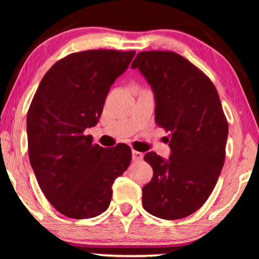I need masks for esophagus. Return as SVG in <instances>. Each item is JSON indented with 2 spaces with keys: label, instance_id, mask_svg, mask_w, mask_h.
<instances>
[{
  "label": "esophagus",
  "instance_id": "esophagus-1",
  "mask_svg": "<svg viewBox=\"0 0 259 259\" xmlns=\"http://www.w3.org/2000/svg\"><path fill=\"white\" fill-rule=\"evenodd\" d=\"M132 158L134 161H139V160H143L144 158V154L141 153V152H138V151H133L132 152Z\"/></svg>",
  "mask_w": 259,
  "mask_h": 259
}]
</instances>
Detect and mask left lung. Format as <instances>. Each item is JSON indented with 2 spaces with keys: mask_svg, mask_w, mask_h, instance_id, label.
Listing matches in <instances>:
<instances>
[{
  "mask_svg": "<svg viewBox=\"0 0 259 259\" xmlns=\"http://www.w3.org/2000/svg\"><path fill=\"white\" fill-rule=\"evenodd\" d=\"M155 94V122L169 132L171 155L145 154L153 178L143 189L144 208L161 219L185 218L203 206L225 161L229 123L206 74L171 51L140 52L132 62Z\"/></svg>",
  "mask_w": 259,
  "mask_h": 259,
  "instance_id": "obj_1",
  "label": "left lung"
}]
</instances>
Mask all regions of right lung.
Listing matches in <instances>:
<instances>
[{
    "label": "right lung",
    "instance_id": "add662e5",
    "mask_svg": "<svg viewBox=\"0 0 259 259\" xmlns=\"http://www.w3.org/2000/svg\"><path fill=\"white\" fill-rule=\"evenodd\" d=\"M134 51L72 53L42 77L27 114L28 153L40 189L69 218L102 213L112 185L130 166L128 145L104 148L84 130L98 123L109 88L125 72Z\"/></svg>",
    "mask_w": 259,
    "mask_h": 259
}]
</instances>
